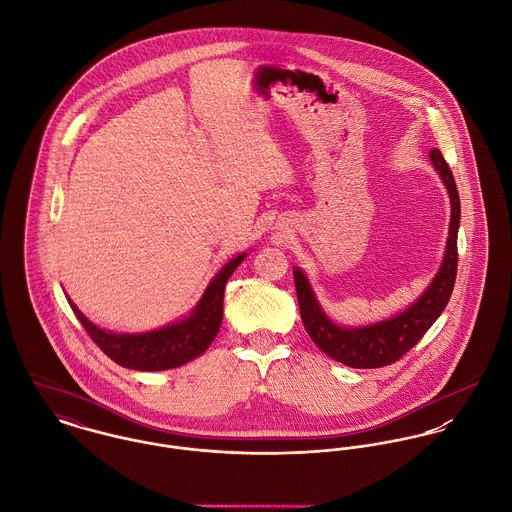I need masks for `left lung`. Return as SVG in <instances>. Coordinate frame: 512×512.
<instances>
[{
    "label": "left lung",
    "mask_w": 512,
    "mask_h": 512,
    "mask_svg": "<svg viewBox=\"0 0 512 512\" xmlns=\"http://www.w3.org/2000/svg\"><path fill=\"white\" fill-rule=\"evenodd\" d=\"M430 161L450 194V231L446 253L436 277L406 310L395 314L389 320H381L367 326H338L328 318V314L320 306L302 269L294 267V284L300 316L308 336L326 355L347 367L377 369L398 361L440 318L452 296L457 275V229L461 206L454 174L438 149L430 151Z\"/></svg>",
    "instance_id": "obj_1"
}]
</instances>
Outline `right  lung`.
Masks as SVG:
<instances>
[{
    "instance_id": "add662e5",
    "label": "right lung",
    "mask_w": 512,
    "mask_h": 512,
    "mask_svg": "<svg viewBox=\"0 0 512 512\" xmlns=\"http://www.w3.org/2000/svg\"><path fill=\"white\" fill-rule=\"evenodd\" d=\"M247 253L229 259L210 281L194 310L165 328L143 334H115L92 324L68 298L76 318L96 345L117 365L135 371H167L200 357L220 332L224 318V290Z\"/></svg>"
}]
</instances>
